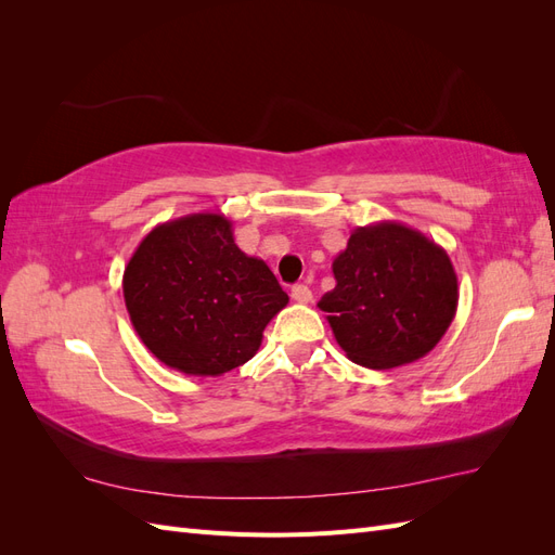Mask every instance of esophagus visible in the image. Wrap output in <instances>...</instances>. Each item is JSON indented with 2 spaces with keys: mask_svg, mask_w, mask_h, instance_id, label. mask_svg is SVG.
Segmentation results:
<instances>
[{
  "mask_svg": "<svg viewBox=\"0 0 555 555\" xmlns=\"http://www.w3.org/2000/svg\"><path fill=\"white\" fill-rule=\"evenodd\" d=\"M292 298L296 300V304H310L312 292H310L308 284H294V287H292Z\"/></svg>",
  "mask_w": 555,
  "mask_h": 555,
  "instance_id": "esophagus-1",
  "label": "esophagus"
}]
</instances>
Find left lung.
Instances as JSON below:
<instances>
[{
    "label": "left lung",
    "instance_id": "1",
    "mask_svg": "<svg viewBox=\"0 0 555 555\" xmlns=\"http://www.w3.org/2000/svg\"><path fill=\"white\" fill-rule=\"evenodd\" d=\"M333 278L317 306L347 359L373 371L426 357L456 317L459 278L444 247L400 222L351 231Z\"/></svg>",
    "mask_w": 555,
    "mask_h": 555
}]
</instances>
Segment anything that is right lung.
<instances>
[{
    "instance_id": "1",
    "label": "right lung",
    "mask_w": 555,
    "mask_h": 555,
    "mask_svg": "<svg viewBox=\"0 0 555 555\" xmlns=\"http://www.w3.org/2000/svg\"><path fill=\"white\" fill-rule=\"evenodd\" d=\"M122 292L141 343L194 377L247 363L268 322L289 304L266 261L241 251L222 212L157 224L125 266Z\"/></svg>"
}]
</instances>
